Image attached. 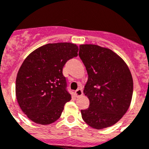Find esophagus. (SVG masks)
I'll return each instance as SVG.
<instances>
[{
    "label": "esophagus",
    "instance_id": "34e87169",
    "mask_svg": "<svg viewBox=\"0 0 149 149\" xmlns=\"http://www.w3.org/2000/svg\"><path fill=\"white\" fill-rule=\"evenodd\" d=\"M75 94L77 97H80L83 94V91H82L81 88H78L75 91Z\"/></svg>",
    "mask_w": 149,
    "mask_h": 149
}]
</instances>
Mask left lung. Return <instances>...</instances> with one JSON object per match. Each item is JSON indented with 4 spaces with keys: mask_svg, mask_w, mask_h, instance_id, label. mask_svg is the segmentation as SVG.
Masks as SVG:
<instances>
[{
    "mask_svg": "<svg viewBox=\"0 0 149 149\" xmlns=\"http://www.w3.org/2000/svg\"><path fill=\"white\" fill-rule=\"evenodd\" d=\"M79 57L88 79L84 93L89 107L82 119L91 127L101 130L117 123L130 107L133 81L125 61L115 52L97 45H81Z\"/></svg>",
    "mask_w": 149,
    "mask_h": 149,
    "instance_id": "1",
    "label": "left lung"
}]
</instances>
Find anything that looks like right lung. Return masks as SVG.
Masks as SVG:
<instances>
[{
	"label": "right lung",
	"mask_w": 149,
	"mask_h": 149,
	"mask_svg": "<svg viewBox=\"0 0 149 149\" xmlns=\"http://www.w3.org/2000/svg\"><path fill=\"white\" fill-rule=\"evenodd\" d=\"M77 52L75 44L49 43L26 58L17 73L16 96L29 120L49 125L61 116L65 104L72 99L62 68Z\"/></svg>",
	"instance_id": "obj_1"
}]
</instances>
